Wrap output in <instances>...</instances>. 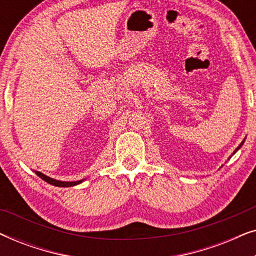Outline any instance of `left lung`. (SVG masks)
Wrapping results in <instances>:
<instances>
[{
	"label": "left lung",
	"mask_w": 256,
	"mask_h": 256,
	"mask_svg": "<svg viewBox=\"0 0 256 256\" xmlns=\"http://www.w3.org/2000/svg\"><path fill=\"white\" fill-rule=\"evenodd\" d=\"M244 141H242V142H241V143H240V146H238V148L236 149V152H233V155H234V154H236V152H238V150H239V149L241 148V146H242V144H244Z\"/></svg>",
	"instance_id": "obj_1"
}]
</instances>
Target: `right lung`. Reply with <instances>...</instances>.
I'll use <instances>...</instances> for the list:
<instances>
[{
	"label": "right lung",
	"mask_w": 256,
	"mask_h": 256,
	"mask_svg": "<svg viewBox=\"0 0 256 256\" xmlns=\"http://www.w3.org/2000/svg\"><path fill=\"white\" fill-rule=\"evenodd\" d=\"M36 172L37 176H40L42 180L46 182V183L51 184V185H54V186H60V188H68V186H74V185H78L82 183V180H78V182H62V180H54V178H50L48 177L46 174L40 172V171H34Z\"/></svg>",
	"instance_id": "1"
}]
</instances>
